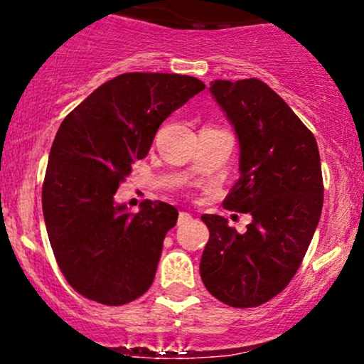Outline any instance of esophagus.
<instances>
[{"mask_svg": "<svg viewBox=\"0 0 364 364\" xmlns=\"http://www.w3.org/2000/svg\"><path fill=\"white\" fill-rule=\"evenodd\" d=\"M190 220H191V214H188V212H179L178 224H188Z\"/></svg>", "mask_w": 364, "mask_h": 364, "instance_id": "34e87169", "label": "esophagus"}]
</instances>
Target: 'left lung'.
Masks as SVG:
<instances>
[{
    "instance_id": "left-lung-1",
    "label": "left lung",
    "mask_w": 364,
    "mask_h": 364,
    "mask_svg": "<svg viewBox=\"0 0 364 364\" xmlns=\"http://www.w3.org/2000/svg\"><path fill=\"white\" fill-rule=\"evenodd\" d=\"M210 94L235 128L240 179L224 208L252 215L245 232L203 214L210 237L200 260L207 291L229 306H260L301 265L323 205L318 145L303 121L257 78L210 82Z\"/></svg>"
}]
</instances>
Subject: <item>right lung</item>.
I'll use <instances>...</instances> for the list:
<instances>
[{
	"mask_svg": "<svg viewBox=\"0 0 364 364\" xmlns=\"http://www.w3.org/2000/svg\"><path fill=\"white\" fill-rule=\"evenodd\" d=\"M203 89L188 75L123 73L92 92L58 129L43 186L46 229L65 279L92 301L119 306L152 286L178 210L145 200L132 214L114 195L133 162L149 154L162 121Z\"/></svg>",
	"mask_w": 364,
	"mask_h": 364,
	"instance_id": "1",
	"label": "right lung"
}]
</instances>
